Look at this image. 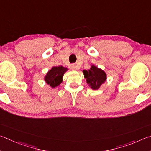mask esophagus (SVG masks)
<instances>
[{"mask_svg":"<svg viewBox=\"0 0 151 151\" xmlns=\"http://www.w3.org/2000/svg\"><path fill=\"white\" fill-rule=\"evenodd\" d=\"M70 68L72 70H76L78 69L77 65H76L75 64H71V66H70Z\"/></svg>","mask_w":151,"mask_h":151,"instance_id":"obj_1","label":"esophagus"}]
</instances>
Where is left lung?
Instances as JSON below:
<instances>
[{
	"label": "left lung",
	"instance_id": "obj_1",
	"mask_svg": "<svg viewBox=\"0 0 151 151\" xmlns=\"http://www.w3.org/2000/svg\"><path fill=\"white\" fill-rule=\"evenodd\" d=\"M83 73L84 77L86 79L87 83L94 90L98 89L106 81L107 75L105 71L93 65H91L89 70H84Z\"/></svg>",
	"mask_w": 151,
	"mask_h": 151
}]
</instances>
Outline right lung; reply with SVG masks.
Wrapping results in <instances>:
<instances>
[{"label": "right lung", "mask_w": 151, "mask_h": 151, "mask_svg": "<svg viewBox=\"0 0 151 151\" xmlns=\"http://www.w3.org/2000/svg\"><path fill=\"white\" fill-rule=\"evenodd\" d=\"M68 68L63 66H54L50 70L47 71L45 76L44 80L47 84H48L52 88H54L62 82L63 76Z\"/></svg>", "instance_id": "1"}]
</instances>
